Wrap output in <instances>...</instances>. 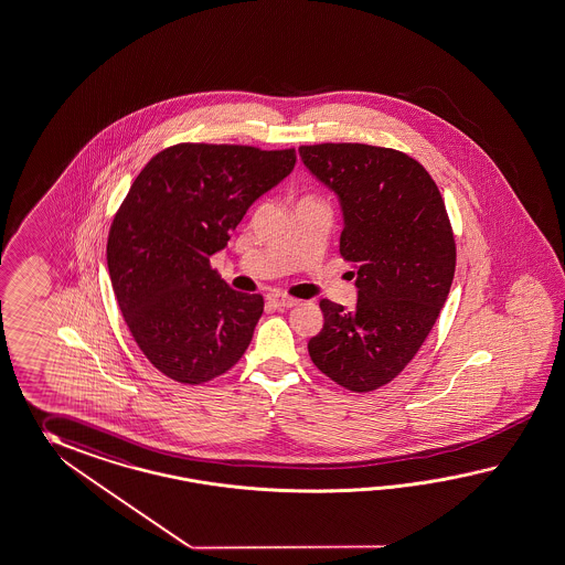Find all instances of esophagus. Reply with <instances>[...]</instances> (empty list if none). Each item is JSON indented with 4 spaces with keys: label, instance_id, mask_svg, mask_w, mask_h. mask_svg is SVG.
I'll return each instance as SVG.
<instances>
[{
    "label": "esophagus",
    "instance_id": "1",
    "mask_svg": "<svg viewBox=\"0 0 565 565\" xmlns=\"http://www.w3.org/2000/svg\"><path fill=\"white\" fill-rule=\"evenodd\" d=\"M269 302L274 303L276 308H291V306L298 303V300H296V298H289V296H284V294H271V296H269Z\"/></svg>",
    "mask_w": 565,
    "mask_h": 565
}]
</instances>
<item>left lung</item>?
Here are the masks:
<instances>
[{
    "label": "left lung",
    "instance_id": "left-lung-1",
    "mask_svg": "<svg viewBox=\"0 0 565 565\" xmlns=\"http://www.w3.org/2000/svg\"><path fill=\"white\" fill-rule=\"evenodd\" d=\"M298 151L339 195L341 257L355 265L359 289L355 310L320 300L324 327L308 353L334 384L373 392L413 361L439 318L454 281V228L437 183L406 152L361 142Z\"/></svg>",
    "mask_w": 565,
    "mask_h": 565
}]
</instances>
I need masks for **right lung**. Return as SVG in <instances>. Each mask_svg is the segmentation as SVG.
Returning a JSON list of instances; mask_svg holds the SVG:
<instances>
[{
    "instance_id": "1",
    "label": "right lung",
    "mask_w": 565,
    "mask_h": 565,
    "mask_svg": "<svg viewBox=\"0 0 565 565\" xmlns=\"http://www.w3.org/2000/svg\"><path fill=\"white\" fill-rule=\"evenodd\" d=\"M294 166V149L180 142L130 185L108 234V271L128 331L167 377L206 384L245 355L263 296L231 288L210 257Z\"/></svg>"
}]
</instances>
